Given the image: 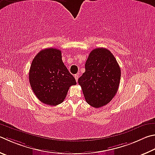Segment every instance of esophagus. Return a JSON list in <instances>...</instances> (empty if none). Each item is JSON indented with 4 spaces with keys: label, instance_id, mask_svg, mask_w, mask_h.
Listing matches in <instances>:
<instances>
[{
    "label": "esophagus",
    "instance_id": "1",
    "mask_svg": "<svg viewBox=\"0 0 155 155\" xmlns=\"http://www.w3.org/2000/svg\"><path fill=\"white\" fill-rule=\"evenodd\" d=\"M74 78H75V79H76V81H78V74H75L74 75Z\"/></svg>",
    "mask_w": 155,
    "mask_h": 155
}]
</instances>
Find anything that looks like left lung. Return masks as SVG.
I'll return each instance as SVG.
<instances>
[{
  "label": "left lung",
  "instance_id": "obj_1",
  "mask_svg": "<svg viewBox=\"0 0 155 155\" xmlns=\"http://www.w3.org/2000/svg\"><path fill=\"white\" fill-rule=\"evenodd\" d=\"M120 80V68L114 56L105 48L89 53L85 72L78 78L86 102L94 108L108 104L116 95Z\"/></svg>",
  "mask_w": 155,
  "mask_h": 155
}]
</instances>
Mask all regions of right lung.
<instances>
[{"instance_id": "add662e5", "label": "right lung", "mask_w": 155, "mask_h": 155, "mask_svg": "<svg viewBox=\"0 0 155 155\" xmlns=\"http://www.w3.org/2000/svg\"><path fill=\"white\" fill-rule=\"evenodd\" d=\"M29 81L38 99L50 106L64 102L70 87L77 85L63 63L61 51L54 48L42 50L33 59Z\"/></svg>"}]
</instances>
